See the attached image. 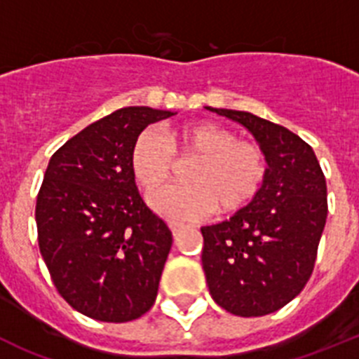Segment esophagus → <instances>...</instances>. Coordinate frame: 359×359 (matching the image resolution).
I'll return each instance as SVG.
<instances>
[{"label":"esophagus","instance_id":"esophagus-1","mask_svg":"<svg viewBox=\"0 0 359 359\" xmlns=\"http://www.w3.org/2000/svg\"><path fill=\"white\" fill-rule=\"evenodd\" d=\"M168 225H170V229H172V234L173 236H179L180 232L184 231V225L182 224H177V222H170V224H168Z\"/></svg>","mask_w":359,"mask_h":359}]
</instances>
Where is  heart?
<instances>
[{"label":"heart","mask_w":359,"mask_h":359,"mask_svg":"<svg viewBox=\"0 0 359 359\" xmlns=\"http://www.w3.org/2000/svg\"><path fill=\"white\" fill-rule=\"evenodd\" d=\"M187 168L189 184L170 187L150 196L151 208L177 222H195L212 211L231 215L245 209L259 195L266 179L264 151L256 143L238 140L229 128L208 121H193L168 130H143L130 151L135 180L147 193L166 186Z\"/></svg>","instance_id":"b5f03b06"}]
</instances>
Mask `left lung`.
Instances as JSON below:
<instances>
[{
	"instance_id": "left-lung-1",
	"label": "left lung",
	"mask_w": 359,
	"mask_h": 359,
	"mask_svg": "<svg viewBox=\"0 0 359 359\" xmlns=\"http://www.w3.org/2000/svg\"><path fill=\"white\" fill-rule=\"evenodd\" d=\"M254 134L268 163L250 205L202 227V266L216 304L263 316L295 299L315 268L327 218V186L315 151L288 128L250 112L212 109Z\"/></svg>"
}]
</instances>
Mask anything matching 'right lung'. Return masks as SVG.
Segmentation results:
<instances>
[{
  "label": "right lung",
  "instance_id": "add662e5",
  "mask_svg": "<svg viewBox=\"0 0 359 359\" xmlns=\"http://www.w3.org/2000/svg\"><path fill=\"white\" fill-rule=\"evenodd\" d=\"M170 116L119 109L64 143L44 173L39 250L60 297L95 320H134L156 302L172 231L141 198L130 151L148 125Z\"/></svg>",
  "mask_w": 359,
  "mask_h": 359
}]
</instances>
